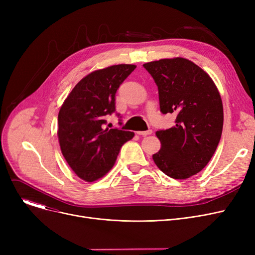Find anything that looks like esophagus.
<instances>
[{"label": "esophagus", "instance_id": "34e87169", "mask_svg": "<svg viewBox=\"0 0 255 255\" xmlns=\"http://www.w3.org/2000/svg\"><path fill=\"white\" fill-rule=\"evenodd\" d=\"M152 130L151 129H149V130H146V131H137V134L138 135H142V136H145V135H150V134H152Z\"/></svg>", "mask_w": 255, "mask_h": 255}]
</instances>
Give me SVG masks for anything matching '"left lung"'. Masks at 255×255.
<instances>
[{
    "instance_id": "obj_1",
    "label": "left lung",
    "mask_w": 255,
    "mask_h": 255,
    "mask_svg": "<svg viewBox=\"0 0 255 255\" xmlns=\"http://www.w3.org/2000/svg\"><path fill=\"white\" fill-rule=\"evenodd\" d=\"M158 87L160 112L176 114V125L159 130L161 149L153 155L158 168L172 179H188L215 153L223 127V106L212 78L184 58L142 65Z\"/></svg>"
}]
</instances>
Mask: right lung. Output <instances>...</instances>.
Listing matches in <instances>:
<instances>
[{
    "instance_id": "1",
    "label": "right lung",
    "mask_w": 255,
    "mask_h": 255,
    "mask_svg": "<svg viewBox=\"0 0 255 255\" xmlns=\"http://www.w3.org/2000/svg\"><path fill=\"white\" fill-rule=\"evenodd\" d=\"M135 68L121 64L94 71L64 101L58 117L59 142L67 163L80 179L94 182L106 175L122 145L134 136L131 131L104 128V117L116 112V93Z\"/></svg>"
}]
</instances>
